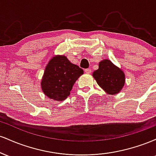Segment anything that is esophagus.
<instances>
[{
  "mask_svg": "<svg viewBox=\"0 0 156 156\" xmlns=\"http://www.w3.org/2000/svg\"><path fill=\"white\" fill-rule=\"evenodd\" d=\"M84 71H85L86 73H91V72H92L91 69H89V68H88V69H85Z\"/></svg>",
  "mask_w": 156,
  "mask_h": 156,
  "instance_id": "esophagus-1",
  "label": "esophagus"
}]
</instances>
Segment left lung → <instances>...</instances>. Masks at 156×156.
Instances as JSON below:
<instances>
[{"label":"left lung","instance_id":"left-lung-1","mask_svg":"<svg viewBox=\"0 0 156 156\" xmlns=\"http://www.w3.org/2000/svg\"><path fill=\"white\" fill-rule=\"evenodd\" d=\"M92 76L98 85L109 94H116L120 92L125 81L123 71L108 59L100 62L99 68Z\"/></svg>","mask_w":156,"mask_h":156}]
</instances>
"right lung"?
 <instances>
[{"mask_svg":"<svg viewBox=\"0 0 156 156\" xmlns=\"http://www.w3.org/2000/svg\"><path fill=\"white\" fill-rule=\"evenodd\" d=\"M83 73L64 55H55L46 66L41 82L44 94L51 99L62 101L70 94L76 80Z\"/></svg>","mask_w":156,"mask_h":156,"instance_id":"add662e5","label":"right lung"}]
</instances>
